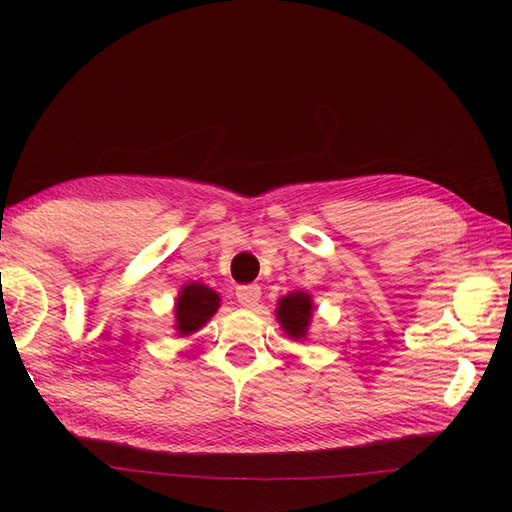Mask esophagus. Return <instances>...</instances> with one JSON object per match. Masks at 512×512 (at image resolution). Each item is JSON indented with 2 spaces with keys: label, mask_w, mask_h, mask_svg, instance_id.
<instances>
[{
  "label": "esophagus",
  "mask_w": 512,
  "mask_h": 512,
  "mask_svg": "<svg viewBox=\"0 0 512 512\" xmlns=\"http://www.w3.org/2000/svg\"><path fill=\"white\" fill-rule=\"evenodd\" d=\"M235 295H237V301L242 303L244 308H255L259 299H262V288H259V286H239L235 290Z\"/></svg>",
  "instance_id": "34e87169"
}]
</instances>
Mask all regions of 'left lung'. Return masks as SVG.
<instances>
[{
  "mask_svg": "<svg viewBox=\"0 0 512 512\" xmlns=\"http://www.w3.org/2000/svg\"><path fill=\"white\" fill-rule=\"evenodd\" d=\"M312 297L308 292H290V295L281 297L277 303V321L281 328L290 336V339H306L310 319H312Z\"/></svg>",
  "mask_w": 512,
  "mask_h": 512,
  "instance_id": "8db88e82",
  "label": "left lung"
}]
</instances>
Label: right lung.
I'll return each instance as SVG.
<instances>
[{
	"mask_svg": "<svg viewBox=\"0 0 512 512\" xmlns=\"http://www.w3.org/2000/svg\"><path fill=\"white\" fill-rule=\"evenodd\" d=\"M220 308V295L209 286L187 284L180 288V295L176 299V330L182 336H189L198 332L202 325L209 321Z\"/></svg>",
	"mask_w": 512,
	"mask_h": 512,
	"instance_id": "add662e5",
	"label": "right lung"
}]
</instances>
